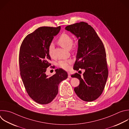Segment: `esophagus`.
I'll use <instances>...</instances> for the list:
<instances>
[{
    "mask_svg": "<svg viewBox=\"0 0 129 129\" xmlns=\"http://www.w3.org/2000/svg\"><path fill=\"white\" fill-rule=\"evenodd\" d=\"M68 77H69V78L71 77V74H70V73H69V72L68 73Z\"/></svg>",
    "mask_w": 129,
    "mask_h": 129,
    "instance_id": "1",
    "label": "esophagus"
}]
</instances>
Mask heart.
<instances>
[{
    "label": "heart",
    "instance_id": "b5f03b06",
    "mask_svg": "<svg viewBox=\"0 0 129 129\" xmlns=\"http://www.w3.org/2000/svg\"><path fill=\"white\" fill-rule=\"evenodd\" d=\"M58 44L62 48L66 50H70L73 45V39L71 35L67 33H64L62 34L59 39H58ZM54 48L53 44H51L49 45L48 51L49 54L51 57L52 56V53ZM72 61L71 60H61L58 62L59 66L66 70H67L69 69L70 65L71 64Z\"/></svg>",
    "mask_w": 129,
    "mask_h": 129
}]
</instances>
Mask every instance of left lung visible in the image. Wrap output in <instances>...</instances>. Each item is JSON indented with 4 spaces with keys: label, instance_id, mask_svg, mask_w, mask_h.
Masks as SVG:
<instances>
[{
    "label": "left lung",
    "instance_id": "obj_1",
    "mask_svg": "<svg viewBox=\"0 0 129 129\" xmlns=\"http://www.w3.org/2000/svg\"><path fill=\"white\" fill-rule=\"evenodd\" d=\"M65 30L78 39V49L73 69L84 70L83 76L71 75L79 80L74 92L81 100L91 102L102 93L108 77L106 55L102 41L94 28L83 22L68 25Z\"/></svg>",
    "mask_w": 129,
    "mask_h": 129
}]
</instances>
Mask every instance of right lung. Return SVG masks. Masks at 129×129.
<instances>
[{
  "label": "right lung",
  "instance_id": "right-lung-1",
  "mask_svg": "<svg viewBox=\"0 0 129 129\" xmlns=\"http://www.w3.org/2000/svg\"><path fill=\"white\" fill-rule=\"evenodd\" d=\"M61 27H41L28 34L23 40L20 49V74L26 90L34 101L40 104L51 102L58 93L59 83L68 77L62 69L49 76L47 68L51 65L49 47Z\"/></svg>",
  "mask_w": 129,
  "mask_h": 129
}]
</instances>
